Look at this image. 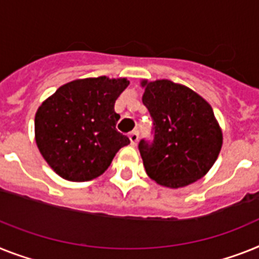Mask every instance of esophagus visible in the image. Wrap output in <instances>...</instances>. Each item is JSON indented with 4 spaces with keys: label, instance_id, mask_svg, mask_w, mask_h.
<instances>
[{
    "label": "esophagus",
    "instance_id": "34e87169",
    "mask_svg": "<svg viewBox=\"0 0 259 259\" xmlns=\"http://www.w3.org/2000/svg\"><path fill=\"white\" fill-rule=\"evenodd\" d=\"M128 138H130V142H131L132 145H136V143H138V140H139V132L138 131L130 132Z\"/></svg>",
    "mask_w": 259,
    "mask_h": 259
}]
</instances>
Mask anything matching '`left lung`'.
<instances>
[{
    "label": "left lung",
    "instance_id": "left-lung-1",
    "mask_svg": "<svg viewBox=\"0 0 259 259\" xmlns=\"http://www.w3.org/2000/svg\"><path fill=\"white\" fill-rule=\"evenodd\" d=\"M140 84L143 103L155 125L152 144L139 143L147 175L172 189L200 180L222 147V130L213 108L193 90L168 79H143Z\"/></svg>",
    "mask_w": 259,
    "mask_h": 259
}]
</instances>
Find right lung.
Wrapping results in <instances>:
<instances>
[{"label": "right lung", "instance_id": "obj_1", "mask_svg": "<svg viewBox=\"0 0 259 259\" xmlns=\"http://www.w3.org/2000/svg\"><path fill=\"white\" fill-rule=\"evenodd\" d=\"M130 84L127 78L75 79L38 107L34 127L40 155L58 176L82 183L103 175L121 147L120 115L115 102Z\"/></svg>", "mask_w": 259, "mask_h": 259}]
</instances>
